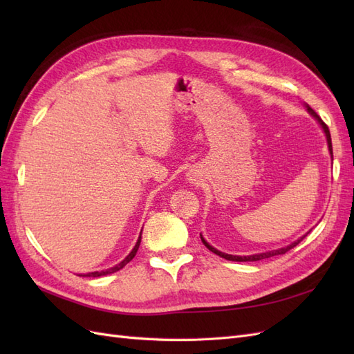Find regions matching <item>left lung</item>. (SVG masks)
<instances>
[{"instance_id":"8db88e82","label":"left lung","mask_w":354,"mask_h":354,"mask_svg":"<svg viewBox=\"0 0 354 354\" xmlns=\"http://www.w3.org/2000/svg\"><path fill=\"white\" fill-rule=\"evenodd\" d=\"M307 111L312 113L316 120L319 121V124L322 125V128H324V131H325V134H326V140H328V147H329V152H330V155H332V143H330V133H329V128H328V125L322 121V118H320L312 108H310V106H307ZM307 236V234H304L303 238H299L298 241H295L294 243H291V245H288V246H285V248H281V250H276V251H269V252H263V254H255V255H245V257H241V255H230V254H224V252H220L218 250H216V248H212V246L203 239L202 236H201V241H202V243L207 246V248L209 250V251H212L214 254H217V255H220L221 259H226V260H229V261H259V260H264V259H270V257H273V255H279V254H285L286 251H289V250H292L294 246H297L299 242H301L304 238Z\"/></svg>"}]
</instances>
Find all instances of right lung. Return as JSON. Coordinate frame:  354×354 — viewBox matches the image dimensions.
I'll return each instance as SVG.
<instances>
[{
    "mask_svg": "<svg viewBox=\"0 0 354 354\" xmlns=\"http://www.w3.org/2000/svg\"><path fill=\"white\" fill-rule=\"evenodd\" d=\"M140 241H142V236H138V241H137V243H136V246L133 248V251L128 254L127 257H125V260H122L120 264H116L115 267H112V269H109V270H104V272H93V273H88L87 276H93V277H99V276H104V274H111V273H115V272H118V270H121L122 267H125L128 263H130L134 257H136V254H137V250H138V246H140Z\"/></svg>",
    "mask_w": 354,
    "mask_h": 354,
    "instance_id": "1",
    "label": "right lung"
}]
</instances>
